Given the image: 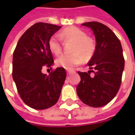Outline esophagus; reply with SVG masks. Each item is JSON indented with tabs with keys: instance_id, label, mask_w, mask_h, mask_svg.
Instances as JSON below:
<instances>
[{
	"instance_id": "obj_1",
	"label": "esophagus",
	"mask_w": 135,
	"mask_h": 135,
	"mask_svg": "<svg viewBox=\"0 0 135 135\" xmlns=\"http://www.w3.org/2000/svg\"><path fill=\"white\" fill-rule=\"evenodd\" d=\"M70 73H71L70 71H67V74H70Z\"/></svg>"
}]
</instances>
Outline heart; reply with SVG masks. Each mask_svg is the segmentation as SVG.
<instances>
[{
  "instance_id": "1",
  "label": "heart",
  "mask_w": 135,
  "mask_h": 135,
  "mask_svg": "<svg viewBox=\"0 0 135 135\" xmlns=\"http://www.w3.org/2000/svg\"><path fill=\"white\" fill-rule=\"evenodd\" d=\"M60 37L64 39H70L75 42L73 51L71 54H62L57 58L56 64L58 66L71 70L77 65L82 64L83 57L79 53L84 56H91L95 50V44L93 40L88 38L85 31L76 27H69L64 29L60 33ZM57 35H53L48 40V47L51 53L59 55L61 52V39Z\"/></svg>"
}]
</instances>
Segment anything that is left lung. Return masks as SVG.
Wrapping results in <instances>:
<instances>
[{"mask_svg": "<svg viewBox=\"0 0 135 135\" xmlns=\"http://www.w3.org/2000/svg\"><path fill=\"white\" fill-rule=\"evenodd\" d=\"M82 26L90 28L95 38V48L88 62L90 71L78 74L81 81L76 93L85 104L101 107L108 104L118 93L124 69L122 45L107 26L97 22H85ZM93 71L94 76L89 74Z\"/></svg>", "mask_w": 135, "mask_h": 135, "instance_id": "1", "label": "left lung"}]
</instances>
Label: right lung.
<instances>
[{"label": "right lung", "mask_w": 135, "mask_h": 135, "mask_svg": "<svg viewBox=\"0 0 135 135\" xmlns=\"http://www.w3.org/2000/svg\"><path fill=\"white\" fill-rule=\"evenodd\" d=\"M61 26L39 22L20 37L13 54V79L22 100L28 106L43 110L59 100L66 73L58 67L49 74L42 69L53 64L48 40Z\"/></svg>", "instance_id": "1"}]
</instances>
